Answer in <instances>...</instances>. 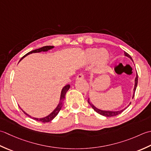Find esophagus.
<instances>
[{
    "label": "esophagus",
    "instance_id": "1",
    "mask_svg": "<svg viewBox=\"0 0 151 151\" xmlns=\"http://www.w3.org/2000/svg\"><path fill=\"white\" fill-rule=\"evenodd\" d=\"M84 78V74L83 73H79V74H78V76H77L76 79L79 80V79H83Z\"/></svg>",
    "mask_w": 151,
    "mask_h": 151
}]
</instances>
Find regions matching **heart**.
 <instances>
[{
	"label": "heart",
	"mask_w": 151,
	"mask_h": 151,
	"mask_svg": "<svg viewBox=\"0 0 151 151\" xmlns=\"http://www.w3.org/2000/svg\"><path fill=\"white\" fill-rule=\"evenodd\" d=\"M84 59L91 63L95 60L98 65L104 66L108 62L109 55L106 50H99L98 48H89L84 55Z\"/></svg>",
	"instance_id": "1"
}]
</instances>
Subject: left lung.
<instances>
[{
  "mask_svg": "<svg viewBox=\"0 0 151 151\" xmlns=\"http://www.w3.org/2000/svg\"><path fill=\"white\" fill-rule=\"evenodd\" d=\"M124 54L126 56H127L128 57H129L130 58L131 60H132V58L131 57V56L128 53H127V52H124ZM137 81H138V76H137V75H136V78L135 79V86H134V94H133V97L132 98H134V94H135V92H136V87H137ZM88 103L91 106V107H93V109L95 111L97 112L98 113H99V114L103 115V116H116V115H118L120 113H121L123 111L125 110L126 108H124V109H122L121 111H102V110H100L99 109H97L96 107H94L93 104H90V102L88 101ZM130 104H131V102L130 103Z\"/></svg>",
  "mask_w": 151,
  "mask_h": 151,
  "instance_id": "obj_1",
  "label": "left lung"
}]
</instances>
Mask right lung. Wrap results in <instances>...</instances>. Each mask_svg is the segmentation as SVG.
<instances>
[{"mask_svg": "<svg viewBox=\"0 0 151 151\" xmlns=\"http://www.w3.org/2000/svg\"><path fill=\"white\" fill-rule=\"evenodd\" d=\"M52 48H53V46H51V45H49V46H44V47H41V48H39V49H37V50L31 51L29 52V53H27V54H26L25 55H24V56L21 58L19 61H21V60H22L24 57L27 56V55H29V54H30V53H38V52H41V51H48V50H51V49H52ZM70 87V85H67L65 86V87H63V88L62 89V91H61L60 100H62L63 99V98H64V96H65L66 93H67V91L69 90ZM62 106H63V104H62V103L60 102L59 104H58V106L57 107V108L55 109L51 113L50 115H49L48 116H45V117L42 118V119H37V118H34V117H33L32 119L36 120V121H38L42 122H50V121H51L52 120H53V119L55 117V116H56L58 115V113H59L60 110L61 109V107H62ZM23 112H24V111H23ZM24 114H26L27 115H28L29 116H30V117H31V116H29L28 114H27V113H26L25 112H24Z\"/></svg>", "mask_w": 151, "mask_h": 151, "instance_id": "add662e5", "label": "right lung"}]
</instances>
